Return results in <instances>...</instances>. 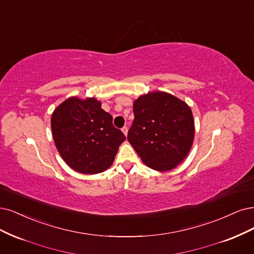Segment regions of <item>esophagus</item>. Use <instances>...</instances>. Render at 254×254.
I'll return each mask as SVG.
<instances>
[{"label": "esophagus", "mask_w": 254, "mask_h": 254, "mask_svg": "<svg viewBox=\"0 0 254 254\" xmlns=\"http://www.w3.org/2000/svg\"><path fill=\"white\" fill-rule=\"evenodd\" d=\"M121 130H122V132H124V134L127 136V127H122L121 128Z\"/></svg>", "instance_id": "34e87169"}]
</instances>
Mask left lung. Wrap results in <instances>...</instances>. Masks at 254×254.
Masks as SVG:
<instances>
[{
	"mask_svg": "<svg viewBox=\"0 0 254 254\" xmlns=\"http://www.w3.org/2000/svg\"><path fill=\"white\" fill-rule=\"evenodd\" d=\"M134 121L127 140L146 166L166 172L179 165L194 140L192 111L165 92L142 95L133 104Z\"/></svg>",
	"mask_w": 254,
	"mask_h": 254,
	"instance_id": "8db88e82",
	"label": "left lung"
}]
</instances>
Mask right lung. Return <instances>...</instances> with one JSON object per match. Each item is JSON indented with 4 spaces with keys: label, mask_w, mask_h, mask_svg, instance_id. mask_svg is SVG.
<instances>
[{
    "label": "right lung",
    "mask_w": 254,
    "mask_h": 254,
    "mask_svg": "<svg viewBox=\"0 0 254 254\" xmlns=\"http://www.w3.org/2000/svg\"><path fill=\"white\" fill-rule=\"evenodd\" d=\"M57 150L67 165L79 173L97 174L109 169L119 145L126 140L113 126V117L95 98H68L52 115Z\"/></svg>",
    "instance_id": "1"
}]
</instances>
